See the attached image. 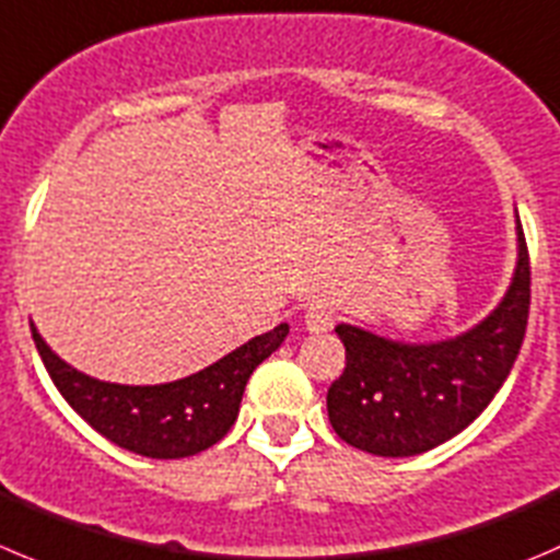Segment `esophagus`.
Returning <instances> with one entry per match:
<instances>
[{"label": "esophagus", "instance_id": "1", "mask_svg": "<svg viewBox=\"0 0 560 560\" xmlns=\"http://www.w3.org/2000/svg\"><path fill=\"white\" fill-rule=\"evenodd\" d=\"M303 323H306V328L312 330V334H325V330L334 328L336 314L330 312L328 306H323V303H312V306L306 308V314H303Z\"/></svg>", "mask_w": 560, "mask_h": 560}]
</instances>
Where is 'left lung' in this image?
I'll return each instance as SVG.
<instances>
[{"instance_id":"8db88e82","label":"left lung","mask_w":560,"mask_h":560,"mask_svg":"<svg viewBox=\"0 0 560 560\" xmlns=\"http://www.w3.org/2000/svg\"><path fill=\"white\" fill-rule=\"evenodd\" d=\"M517 243L506 298L457 339L399 345L336 325L347 363L328 388V418L341 441L377 457H412L474 424L512 372L528 328L530 259L520 219Z\"/></svg>"}]
</instances>
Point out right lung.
I'll return each mask as SVG.
<instances>
[{"label": "right lung", "mask_w": 560, "mask_h": 560, "mask_svg": "<svg viewBox=\"0 0 560 560\" xmlns=\"http://www.w3.org/2000/svg\"><path fill=\"white\" fill-rule=\"evenodd\" d=\"M290 325L254 336L213 366L164 385H117L68 366L32 325V339L48 377L70 407L106 441L153 459L194 457L215 446L235 424L254 369L279 350Z\"/></svg>", "instance_id": "obj_1"}]
</instances>
